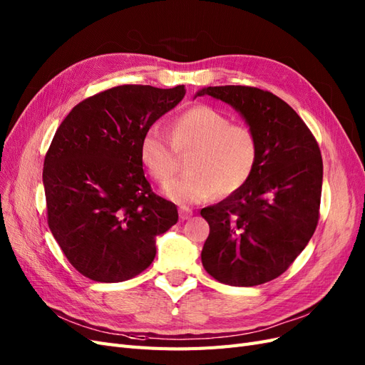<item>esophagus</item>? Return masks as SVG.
I'll return each instance as SVG.
<instances>
[{"mask_svg": "<svg viewBox=\"0 0 365 365\" xmlns=\"http://www.w3.org/2000/svg\"><path fill=\"white\" fill-rule=\"evenodd\" d=\"M192 215H193V210H192L190 207H187V205H181V207H180V217H181L182 220L189 219Z\"/></svg>", "mask_w": 365, "mask_h": 365, "instance_id": "1", "label": "esophagus"}]
</instances>
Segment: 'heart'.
Here are the masks:
<instances>
[{"label":"heart","mask_w":365,"mask_h":365,"mask_svg":"<svg viewBox=\"0 0 365 365\" xmlns=\"http://www.w3.org/2000/svg\"><path fill=\"white\" fill-rule=\"evenodd\" d=\"M170 140L157 126L140 140V160L160 184L178 170L185 158V173L164 187L176 202H201L213 193L225 197L244 187L256 170L260 143L256 132L231 120L215 108L197 105L176 115L170 123Z\"/></svg>","instance_id":"obj_1"}]
</instances>
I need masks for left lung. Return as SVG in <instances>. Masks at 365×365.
<instances>
[{
    "label": "left lung",
    "mask_w": 365,
    "mask_h": 365,
    "mask_svg": "<svg viewBox=\"0 0 365 365\" xmlns=\"http://www.w3.org/2000/svg\"><path fill=\"white\" fill-rule=\"evenodd\" d=\"M256 132L260 158L250 181L201 210L210 225L201 259L220 283L256 286L277 279L311 240L319 219L323 160L314 134L294 109L260 88L208 86Z\"/></svg>",
    "instance_id": "left-lung-1"
}]
</instances>
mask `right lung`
I'll use <instances>...</instances> for the list:
<instances>
[{
  "instance_id": "1",
  "label": "right lung",
  "mask_w": 365,
  "mask_h": 365,
  "mask_svg": "<svg viewBox=\"0 0 365 365\" xmlns=\"http://www.w3.org/2000/svg\"><path fill=\"white\" fill-rule=\"evenodd\" d=\"M184 96V85L109 88L76 105L54 134L42 172L47 222L85 277H135L155 259V237L178 222L176 205L146 180L140 140Z\"/></svg>"
}]
</instances>
